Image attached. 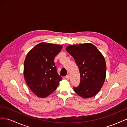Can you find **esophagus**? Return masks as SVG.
<instances>
[{
  "instance_id": "esophagus-1",
  "label": "esophagus",
  "mask_w": 127,
  "mask_h": 127,
  "mask_svg": "<svg viewBox=\"0 0 127 127\" xmlns=\"http://www.w3.org/2000/svg\"><path fill=\"white\" fill-rule=\"evenodd\" d=\"M65 78H66L67 80H69V78H70V76L69 75H67V76H65Z\"/></svg>"
}]
</instances>
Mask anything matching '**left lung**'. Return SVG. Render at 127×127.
<instances>
[{"label":"left lung","mask_w":127,"mask_h":127,"mask_svg":"<svg viewBox=\"0 0 127 127\" xmlns=\"http://www.w3.org/2000/svg\"><path fill=\"white\" fill-rule=\"evenodd\" d=\"M67 51L74 58L80 75L76 94L84 98L94 96L104 83L106 67L103 56L95 45L90 43L69 45Z\"/></svg>","instance_id":"left-lung-1"}]
</instances>
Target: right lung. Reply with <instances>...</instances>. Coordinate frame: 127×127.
I'll return each mask as SVG.
<instances>
[{"label": "right lung", "mask_w": 127, "mask_h": 127, "mask_svg": "<svg viewBox=\"0 0 127 127\" xmlns=\"http://www.w3.org/2000/svg\"><path fill=\"white\" fill-rule=\"evenodd\" d=\"M62 45L42 42L29 52L24 64V76L30 90L44 98L54 92L62 79L57 71L54 60Z\"/></svg>", "instance_id": "obj_1"}]
</instances>
